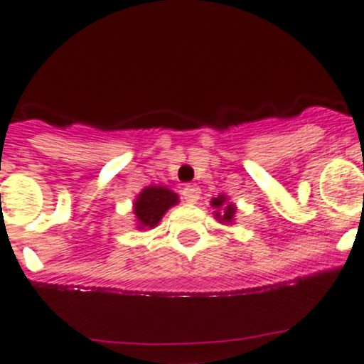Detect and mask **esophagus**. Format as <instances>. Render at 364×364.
Wrapping results in <instances>:
<instances>
[{
	"instance_id": "1",
	"label": "esophagus",
	"mask_w": 364,
	"mask_h": 364,
	"mask_svg": "<svg viewBox=\"0 0 364 364\" xmlns=\"http://www.w3.org/2000/svg\"><path fill=\"white\" fill-rule=\"evenodd\" d=\"M182 196L187 203H196L201 196V189L198 186H186L182 189Z\"/></svg>"
}]
</instances>
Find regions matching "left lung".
Returning a JSON list of instances; mask_svg holds the SVG:
<instances>
[{
  "mask_svg": "<svg viewBox=\"0 0 364 364\" xmlns=\"http://www.w3.org/2000/svg\"><path fill=\"white\" fill-rule=\"evenodd\" d=\"M224 203H225V198L224 196H218V198H213L212 199V205L215 206V208H220V206H224ZM234 212H236V208H234L232 205H228L224 208V217H222L220 220L230 222V220H232V217H234ZM217 217H220V213H217Z\"/></svg>",
  "mask_w": 364,
  "mask_h": 364,
  "instance_id": "1",
  "label": "left lung"
}]
</instances>
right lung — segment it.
Segmentation results:
<instances>
[{
    "label": "right lung",
    "instance_id": "1",
    "mask_svg": "<svg viewBox=\"0 0 364 364\" xmlns=\"http://www.w3.org/2000/svg\"><path fill=\"white\" fill-rule=\"evenodd\" d=\"M178 196L166 187L151 186L139 194L135 201V215L140 229L156 228L170 206L177 205Z\"/></svg>",
    "mask_w": 364,
    "mask_h": 364
}]
</instances>
